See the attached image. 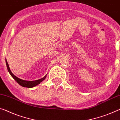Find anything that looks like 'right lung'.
Instances as JSON below:
<instances>
[{"mask_svg":"<svg viewBox=\"0 0 120 120\" xmlns=\"http://www.w3.org/2000/svg\"><path fill=\"white\" fill-rule=\"evenodd\" d=\"M6 66H7V68L8 69V71L9 72V73L10 74V75H11L13 79H14L16 81V82H18V83H19L21 86H22L23 87H28V88H31V87H35L36 86H37V85L39 84L41 82L43 81L44 79H46V75L44 77L41 78V79H37V80H35V81H25V80H23V79H21L17 77L16 76H15L14 74H13L11 70L9 68V65L8 64V62L7 61V60L6 59Z\"/></svg>","mask_w":120,"mask_h":120,"instance_id":"add662e5","label":"right lung"}]
</instances>
